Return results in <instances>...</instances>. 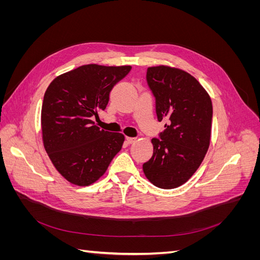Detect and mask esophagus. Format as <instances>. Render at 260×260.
Wrapping results in <instances>:
<instances>
[{
  "mask_svg": "<svg viewBox=\"0 0 260 260\" xmlns=\"http://www.w3.org/2000/svg\"><path fill=\"white\" fill-rule=\"evenodd\" d=\"M125 140H127V142H128L129 144H131V143H133V142H136V141H137V138L127 137V138H125Z\"/></svg>",
  "mask_w": 260,
  "mask_h": 260,
  "instance_id": "1",
  "label": "esophagus"
}]
</instances>
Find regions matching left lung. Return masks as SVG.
Here are the masks:
<instances>
[{
    "instance_id": "1",
    "label": "left lung",
    "mask_w": 260,
    "mask_h": 260,
    "mask_svg": "<svg viewBox=\"0 0 260 260\" xmlns=\"http://www.w3.org/2000/svg\"><path fill=\"white\" fill-rule=\"evenodd\" d=\"M158 120L166 119L160 139H152L153 156L143 164L145 177L160 188L184 184L199 169L210 144L212 104L195 78L170 66L147 68Z\"/></svg>"
}]
</instances>
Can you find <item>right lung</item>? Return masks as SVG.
<instances>
[{
  "instance_id": "right-lung-1",
  "label": "right lung",
  "mask_w": 260,
  "mask_h": 260,
  "mask_svg": "<svg viewBox=\"0 0 260 260\" xmlns=\"http://www.w3.org/2000/svg\"><path fill=\"white\" fill-rule=\"evenodd\" d=\"M131 66L89 64L57 76L41 109L42 141L54 167L70 183L85 186L103 176L124 136L100 129L92 120L104 111L113 86Z\"/></svg>"
}]
</instances>
